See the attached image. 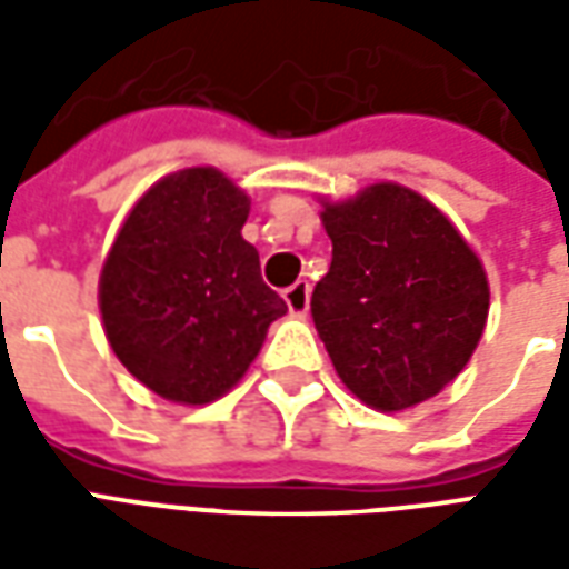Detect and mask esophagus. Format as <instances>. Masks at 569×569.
I'll return each instance as SVG.
<instances>
[{"mask_svg": "<svg viewBox=\"0 0 569 569\" xmlns=\"http://www.w3.org/2000/svg\"><path fill=\"white\" fill-rule=\"evenodd\" d=\"M283 298H286V308H289V313L305 317L310 308V283L308 280H298V283H292L289 289H286Z\"/></svg>", "mask_w": 569, "mask_h": 569, "instance_id": "esophagus-1", "label": "esophagus"}]
</instances>
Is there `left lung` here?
Segmentation results:
<instances>
[{
    "label": "left lung",
    "mask_w": 569,
    "mask_h": 569,
    "mask_svg": "<svg viewBox=\"0 0 569 569\" xmlns=\"http://www.w3.org/2000/svg\"><path fill=\"white\" fill-rule=\"evenodd\" d=\"M332 264L310 313L347 390L378 411L436 396L472 357L488 277L429 200L393 182L326 203Z\"/></svg>",
    "instance_id": "1"
}]
</instances>
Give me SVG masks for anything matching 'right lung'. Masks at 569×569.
<instances>
[{"label": "right lung", "instance_id": "obj_1", "mask_svg": "<svg viewBox=\"0 0 569 569\" xmlns=\"http://www.w3.org/2000/svg\"><path fill=\"white\" fill-rule=\"evenodd\" d=\"M249 198L210 167L151 186L118 231L100 277L106 338L163 399L203 406L259 357L286 301L240 237Z\"/></svg>", "mask_w": 569, "mask_h": 569}]
</instances>
